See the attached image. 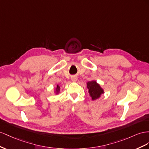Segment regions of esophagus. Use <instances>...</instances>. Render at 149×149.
<instances>
[{
    "label": "esophagus",
    "instance_id": "1",
    "mask_svg": "<svg viewBox=\"0 0 149 149\" xmlns=\"http://www.w3.org/2000/svg\"><path fill=\"white\" fill-rule=\"evenodd\" d=\"M72 81H73V82H76L77 80V77H75V76H73V77H72Z\"/></svg>",
    "mask_w": 149,
    "mask_h": 149
}]
</instances>
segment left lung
<instances>
[{"mask_svg": "<svg viewBox=\"0 0 149 149\" xmlns=\"http://www.w3.org/2000/svg\"><path fill=\"white\" fill-rule=\"evenodd\" d=\"M87 85V88L88 90L89 95L92 97V100H95L99 99L101 95L104 93L103 88H102L100 85L97 84L95 80L88 82Z\"/></svg>", "mask_w": 149, "mask_h": 149, "instance_id": "8db88e82", "label": "left lung"}]
</instances>
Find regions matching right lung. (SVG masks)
Wrapping results in <instances>:
<instances>
[{"label": "right lung", "instance_id": "right-lung-1", "mask_svg": "<svg viewBox=\"0 0 149 149\" xmlns=\"http://www.w3.org/2000/svg\"><path fill=\"white\" fill-rule=\"evenodd\" d=\"M59 91H60V86H59L58 85H57V87L56 88V91H55V93H56V94H58Z\"/></svg>", "mask_w": 149, "mask_h": 149}]
</instances>
